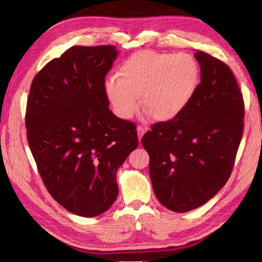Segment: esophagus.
I'll return each instance as SVG.
<instances>
[{"instance_id": "esophagus-1", "label": "esophagus", "mask_w": 262, "mask_h": 262, "mask_svg": "<svg viewBox=\"0 0 262 262\" xmlns=\"http://www.w3.org/2000/svg\"><path fill=\"white\" fill-rule=\"evenodd\" d=\"M148 129L146 128V126H142V125H138L137 128V131H138V137H139V140L141 141L142 137H143V134L147 131Z\"/></svg>"}]
</instances>
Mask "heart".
Wrapping results in <instances>:
<instances>
[{"label": "heart", "mask_w": 262, "mask_h": 262, "mask_svg": "<svg viewBox=\"0 0 262 262\" xmlns=\"http://www.w3.org/2000/svg\"><path fill=\"white\" fill-rule=\"evenodd\" d=\"M199 66L188 53L142 50L133 53L107 78L106 95L115 113L130 119L139 107L154 121L177 118L191 101L199 84Z\"/></svg>", "instance_id": "obj_1"}]
</instances>
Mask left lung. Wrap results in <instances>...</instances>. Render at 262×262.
I'll return each instance as SVG.
<instances>
[{
    "label": "left lung",
    "instance_id": "obj_1",
    "mask_svg": "<svg viewBox=\"0 0 262 262\" xmlns=\"http://www.w3.org/2000/svg\"><path fill=\"white\" fill-rule=\"evenodd\" d=\"M194 57L201 82L191 101L141 140L156 198L179 213L201 207L226 184L244 132L243 94L231 68L203 51Z\"/></svg>",
    "mask_w": 262,
    "mask_h": 262
}]
</instances>
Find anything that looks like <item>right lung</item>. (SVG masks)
Segmentation results:
<instances>
[{
	"label": "right lung",
	"instance_id": "add662e5",
	"mask_svg": "<svg viewBox=\"0 0 262 262\" xmlns=\"http://www.w3.org/2000/svg\"><path fill=\"white\" fill-rule=\"evenodd\" d=\"M113 45L74 46L39 71L26 107L27 141L43 185L76 215L94 217L116 201V173L136 149L137 125L109 109L105 77Z\"/></svg>",
	"mask_w": 262,
	"mask_h": 262
}]
</instances>
